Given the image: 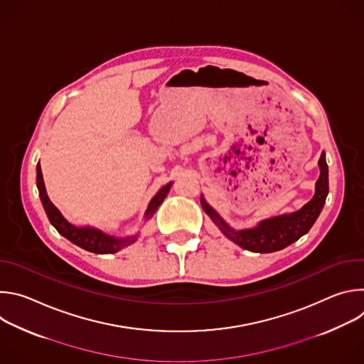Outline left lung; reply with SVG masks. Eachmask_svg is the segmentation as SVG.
Masks as SVG:
<instances>
[{"label":"left lung","instance_id":"left-lung-1","mask_svg":"<svg viewBox=\"0 0 364 364\" xmlns=\"http://www.w3.org/2000/svg\"><path fill=\"white\" fill-rule=\"evenodd\" d=\"M320 177L316 183V193L306 204L299 210L264 219L256 226L249 229H233L215 209L205 201L201 194L200 203L205 215L220 229V232L237 246L256 252V253H271L281 250L291 243L296 242L301 236L308 233L320 216L327 194H328V166L326 161V152H321L318 160Z\"/></svg>","mask_w":364,"mask_h":364}]
</instances>
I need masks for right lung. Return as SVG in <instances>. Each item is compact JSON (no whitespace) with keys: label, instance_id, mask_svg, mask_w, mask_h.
I'll use <instances>...</instances> for the list:
<instances>
[{"label":"right lung","instance_id":"1","mask_svg":"<svg viewBox=\"0 0 364 364\" xmlns=\"http://www.w3.org/2000/svg\"><path fill=\"white\" fill-rule=\"evenodd\" d=\"M36 183H37V188H38V196L41 200V204L44 207V212L50 220V223L53 225V228L68 240H70L72 243H75L76 246L92 252V253H97V255H105V253H117L118 250L132 245L134 242H136L139 232L127 236V237H117L114 235H108L105 232H102L100 229L92 228V226H76L73 223H70L69 220H66L63 218V215L60 213V210L58 207L50 201L46 187H44V180H43V174H41V168L40 164H37V177H36ZM173 186V181L167 183L166 186H163L159 193L155 194L151 201L148 203L146 210L144 213V220H149L154 213L157 212V209L160 207V204L164 201V198L167 197L170 188Z\"/></svg>","mask_w":364,"mask_h":364}]
</instances>
